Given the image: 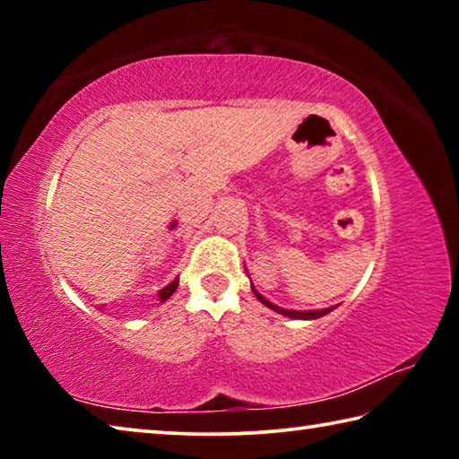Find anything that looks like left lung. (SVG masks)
Wrapping results in <instances>:
<instances>
[{
  "label": "left lung",
  "mask_w": 459,
  "mask_h": 459,
  "mask_svg": "<svg viewBox=\"0 0 459 459\" xmlns=\"http://www.w3.org/2000/svg\"><path fill=\"white\" fill-rule=\"evenodd\" d=\"M251 290L255 293V298H257L263 306H267L269 309H273V312L281 314L285 317H291V320H317V317H322L325 314H330L332 309H336L338 306H332V307H324V309H306V312H299V309H285V307H279L275 306L273 301H269L265 295H261L257 290H255V285L251 283Z\"/></svg>",
  "instance_id": "8db88e82"
}]
</instances>
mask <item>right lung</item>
Here are the masks:
<instances>
[{
  "instance_id": "obj_1",
  "label": "right lung",
  "mask_w": 459,
  "mask_h": 459,
  "mask_svg": "<svg viewBox=\"0 0 459 459\" xmlns=\"http://www.w3.org/2000/svg\"><path fill=\"white\" fill-rule=\"evenodd\" d=\"M178 283H180V279H174V281H169L166 287H161V290L158 291V295H155V298H158V301L160 304H164L166 299H169V295H172L176 290H178ZM99 309H103V306H100Z\"/></svg>"
}]
</instances>
